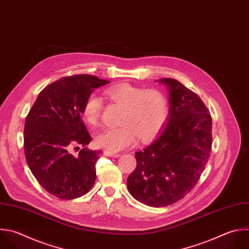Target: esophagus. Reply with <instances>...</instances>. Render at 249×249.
<instances>
[{
  "label": "esophagus",
  "instance_id": "esophagus-1",
  "mask_svg": "<svg viewBox=\"0 0 249 249\" xmlns=\"http://www.w3.org/2000/svg\"><path fill=\"white\" fill-rule=\"evenodd\" d=\"M103 153H104L105 156H109V157H112V158H119L121 156L119 153H115V152H112V151H109V150H105Z\"/></svg>",
  "mask_w": 249,
  "mask_h": 249
}]
</instances>
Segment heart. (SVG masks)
Wrapping results in <instances>:
<instances>
[{"label": "heart", "mask_w": 249, "mask_h": 249, "mask_svg": "<svg viewBox=\"0 0 249 249\" xmlns=\"http://www.w3.org/2000/svg\"><path fill=\"white\" fill-rule=\"evenodd\" d=\"M105 93L124 111L121 126L104 128L97 133L95 142L99 147L118 152L133 146L137 137L143 142L148 141L158 134L168 117L169 103L160 89L123 84L108 89ZM102 107L99 96L89 95L83 107V118L89 124L96 125Z\"/></svg>", "instance_id": "1"}]
</instances>
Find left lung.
Listing matches in <instances>:
<instances>
[{
    "label": "left lung",
    "instance_id": "1",
    "mask_svg": "<svg viewBox=\"0 0 249 249\" xmlns=\"http://www.w3.org/2000/svg\"><path fill=\"white\" fill-rule=\"evenodd\" d=\"M169 93V117L157 139L135 153L136 167L127 178L130 195L153 207L182 199L196 185L212 145V119L192 90L174 79H160Z\"/></svg>",
    "mask_w": 249,
    "mask_h": 249
}]
</instances>
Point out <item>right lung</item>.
Returning a JSON list of instances; mask_svg holds the SVG:
<instances>
[{
	"label": "right lung",
	"mask_w": 249,
	"mask_h": 249,
	"mask_svg": "<svg viewBox=\"0 0 249 249\" xmlns=\"http://www.w3.org/2000/svg\"><path fill=\"white\" fill-rule=\"evenodd\" d=\"M108 83L91 75L61 78L40 92L26 117V161L39 184L58 198L82 196L96 180L95 164L101 151L86 147L91 137L82 114L89 95ZM79 145L83 147L81 150ZM75 148L80 150L78 154Z\"/></svg>",
	"instance_id": "obj_1"
}]
</instances>
